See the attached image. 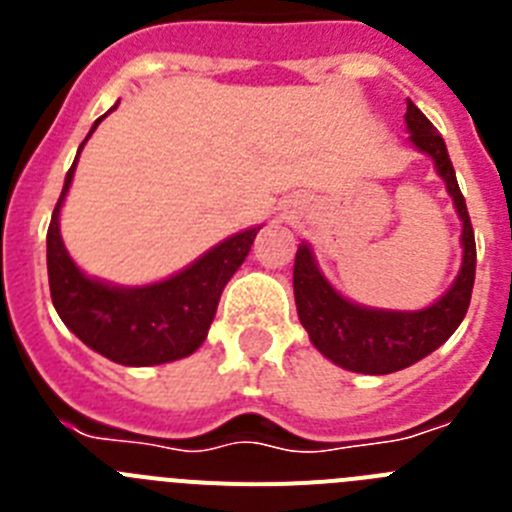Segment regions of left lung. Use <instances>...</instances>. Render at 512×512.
<instances>
[{
	"instance_id": "8db88e82",
	"label": "left lung",
	"mask_w": 512,
	"mask_h": 512,
	"mask_svg": "<svg viewBox=\"0 0 512 512\" xmlns=\"http://www.w3.org/2000/svg\"><path fill=\"white\" fill-rule=\"evenodd\" d=\"M410 140L420 153L433 158L438 176L446 182L461 220V269L446 295L425 310H377L346 300L330 287L315 264L310 246L300 243L295 256V302L300 323L305 325L312 346L325 359L359 374H392L433 354L451 338L469 310L474 287L477 246L469 220L467 202L456 182L446 143L433 122L408 99Z\"/></svg>"
}]
</instances>
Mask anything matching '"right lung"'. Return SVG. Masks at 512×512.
Segmentation results:
<instances>
[{
  "label": "right lung",
  "instance_id": "1",
  "mask_svg": "<svg viewBox=\"0 0 512 512\" xmlns=\"http://www.w3.org/2000/svg\"><path fill=\"white\" fill-rule=\"evenodd\" d=\"M107 115L94 122L89 135ZM76 161L66 174L48 225V284L58 318L92 351L122 366H156L194 354L207 338L225 284L246 261L261 225L230 235L164 282L143 287L99 282L71 261L58 228V215L74 179Z\"/></svg>",
  "mask_w": 512,
  "mask_h": 512
}]
</instances>
